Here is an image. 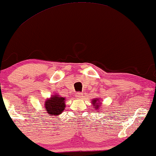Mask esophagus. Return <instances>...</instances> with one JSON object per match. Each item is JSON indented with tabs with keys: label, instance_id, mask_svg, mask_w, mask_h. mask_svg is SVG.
<instances>
[{
	"label": "esophagus",
	"instance_id": "34e87169",
	"mask_svg": "<svg viewBox=\"0 0 156 156\" xmlns=\"http://www.w3.org/2000/svg\"><path fill=\"white\" fill-rule=\"evenodd\" d=\"M75 96H76V98H82V96H83V94L80 93V92H77V93L76 94Z\"/></svg>",
	"mask_w": 156,
	"mask_h": 156
}]
</instances>
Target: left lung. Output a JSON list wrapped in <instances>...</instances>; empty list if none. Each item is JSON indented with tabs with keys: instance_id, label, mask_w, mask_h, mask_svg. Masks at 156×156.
Returning <instances> with one entry per match:
<instances>
[{
	"instance_id": "8db88e82",
	"label": "left lung",
	"mask_w": 156,
	"mask_h": 156,
	"mask_svg": "<svg viewBox=\"0 0 156 156\" xmlns=\"http://www.w3.org/2000/svg\"><path fill=\"white\" fill-rule=\"evenodd\" d=\"M92 104L94 106V108H96V110H98L99 109V107H100V101L98 100V98H94L92 100Z\"/></svg>"
}]
</instances>
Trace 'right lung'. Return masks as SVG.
I'll return each mask as SVG.
<instances>
[{"instance_id": "add662e5", "label": "right lung", "mask_w": 156, "mask_h": 156, "mask_svg": "<svg viewBox=\"0 0 156 156\" xmlns=\"http://www.w3.org/2000/svg\"><path fill=\"white\" fill-rule=\"evenodd\" d=\"M65 98L60 97L58 94L53 95L50 98L45 101V108L47 113L51 116L59 115L65 108Z\"/></svg>"}]
</instances>
